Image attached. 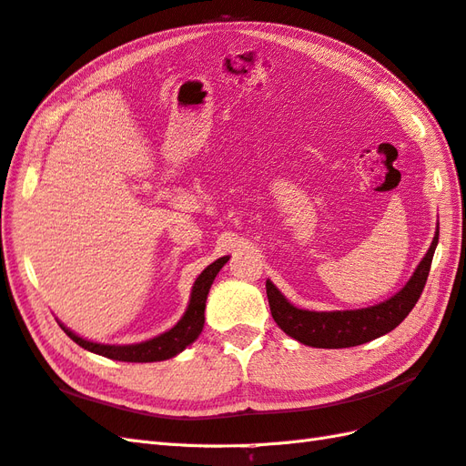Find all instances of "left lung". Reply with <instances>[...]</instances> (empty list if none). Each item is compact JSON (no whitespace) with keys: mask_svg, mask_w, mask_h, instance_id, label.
<instances>
[{"mask_svg":"<svg viewBox=\"0 0 466 466\" xmlns=\"http://www.w3.org/2000/svg\"><path fill=\"white\" fill-rule=\"evenodd\" d=\"M437 244L439 228L434 232L429 252L424 254V258L412 272L410 280L402 286V290L390 296L389 300L369 306V309L332 312L304 310L290 304L270 280H266L272 319L294 340L314 346V349H349V346H359L379 339V336L397 329L414 309V304L419 302L429 279Z\"/></svg>","mask_w":466,"mask_h":466,"instance_id":"left-lung-1","label":"left lung"}]
</instances>
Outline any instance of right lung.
<instances>
[{
    "instance_id": "right-lung-1",
    "label": "right lung",
    "mask_w": 466,
    "mask_h": 466,
    "mask_svg": "<svg viewBox=\"0 0 466 466\" xmlns=\"http://www.w3.org/2000/svg\"><path fill=\"white\" fill-rule=\"evenodd\" d=\"M228 262V256H222L210 266H206L202 274L198 276L194 286H192V294H190V302H187V309L184 316L177 320L170 330H166L162 334L154 336L150 340L137 342V344H100V342H92L86 340L82 336H77L59 322L62 330L72 339L76 344H80L82 349L90 350L94 354L106 356V359L112 360H122V362H157V360H167L172 356L180 354L186 346H190L198 336L202 334L204 329V310H206V299L208 292H210V286L216 279V274L220 272L222 266Z\"/></svg>"
}]
</instances>
